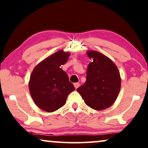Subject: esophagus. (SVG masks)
I'll list each match as a JSON object with an SVG mask.
<instances>
[{"label":"esophagus","mask_w":148,"mask_h":148,"mask_svg":"<svg viewBox=\"0 0 148 148\" xmlns=\"http://www.w3.org/2000/svg\"><path fill=\"white\" fill-rule=\"evenodd\" d=\"M79 83H74V86H75V89H77L78 87H79Z\"/></svg>","instance_id":"esophagus-1"}]
</instances>
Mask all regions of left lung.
<instances>
[{
    "mask_svg": "<svg viewBox=\"0 0 148 148\" xmlns=\"http://www.w3.org/2000/svg\"><path fill=\"white\" fill-rule=\"evenodd\" d=\"M91 62L87 70L84 85L77 89L87 106L100 111L115 101L121 88V77L115 64L96 51H87Z\"/></svg>",
    "mask_w": 148,
    "mask_h": 148,
    "instance_id": "8db88e82",
    "label": "left lung"
}]
</instances>
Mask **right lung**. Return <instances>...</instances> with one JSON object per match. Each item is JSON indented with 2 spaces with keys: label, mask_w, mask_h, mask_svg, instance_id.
I'll return each mask as SVG.
<instances>
[{
  "label": "right lung",
  "mask_w": 148,
  "mask_h": 148,
  "mask_svg": "<svg viewBox=\"0 0 148 148\" xmlns=\"http://www.w3.org/2000/svg\"><path fill=\"white\" fill-rule=\"evenodd\" d=\"M69 52L59 50L40 62L32 72L29 88L38 108L53 112L66 103L67 96L75 88L67 74L60 68L69 59Z\"/></svg>",
  "instance_id": "obj_1"
}]
</instances>
